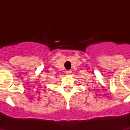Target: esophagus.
Masks as SVG:
<instances>
[{"label":"esophagus","mask_w":130,"mask_h":130,"mask_svg":"<svg viewBox=\"0 0 130 130\" xmlns=\"http://www.w3.org/2000/svg\"><path fill=\"white\" fill-rule=\"evenodd\" d=\"M65 73H66L67 75H71L72 71H71V70H67V71H65Z\"/></svg>","instance_id":"obj_1"}]
</instances>
